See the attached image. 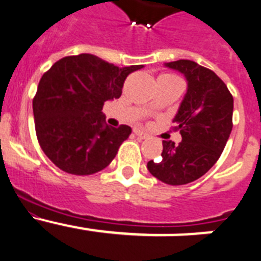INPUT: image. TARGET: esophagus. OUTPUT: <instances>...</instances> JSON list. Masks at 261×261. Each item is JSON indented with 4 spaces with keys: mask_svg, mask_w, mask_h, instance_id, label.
<instances>
[{
    "mask_svg": "<svg viewBox=\"0 0 261 261\" xmlns=\"http://www.w3.org/2000/svg\"><path fill=\"white\" fill-rule=\"evenodd\" d=\"M134 134H135L138 138H140V139H147V137H148L146 133H143V131L139 130V128H134Z\"/></svg>",
    "mask_w": 261,
    "mask_h": 261,
    "instance_id": "obj_1",
    "label": "esophagus"
}]
</instances>
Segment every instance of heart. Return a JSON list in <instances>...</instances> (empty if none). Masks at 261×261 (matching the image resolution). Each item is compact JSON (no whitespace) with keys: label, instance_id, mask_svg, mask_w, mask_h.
Listing matches in <instances>:
<instances>
[{"label":"heart","instance_id":"heart-1","mask_svg":"<svg viewBox=\"0 0 261 261\" xmlns=\"http://www.w3.org/2000/svg\"><path fill=\"white\" fill-rule=\"evenodd\" d=\"M164 76H172V74H164Z\"/></svg>","mask_w":261,"mask_h":261}]
</instances>
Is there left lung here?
<instances>
[{"instance_id": "obj_1", "label": "left lung", "mask_w": 261, "mask_h": 261, "mask_svg": "<svg viewBox=\"0 0 261 261\" xmlns=\"http://www.w3.org/2000/svg\"><path fill=\"white\" fill-rule=\"evenodd\" d=\"M165 65L184 73L188 80V92L173 119V130L180 131L182 140L177 146L163 140V159L149 160L147 168L165 184L185 185L203 176L225 149L232 130L234 98L209 68L192 60Z\"/></svg>"}]
</instances>
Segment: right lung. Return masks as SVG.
Returning a JSON list of instances; mask_svg holds the SVG:
<instances>
[{"label":"right lung","mask_w":261,"mask_h":261,"mask_svg":"<svg viewBox=\"0 0 261 261\" xmlns=\"http://www.w3.org/2000/svg\"><path fill=\"white\" fill-rule=\"evenodd\" d=\"M143 65L118 68L90 54L65 56L44 72L33 99L36 138L47 158L77 176L106 168L131 127L105 123L103 103L119 98L124 80Z\"/></svg>","instance_id":"right-lung-1"}]
</instances>
